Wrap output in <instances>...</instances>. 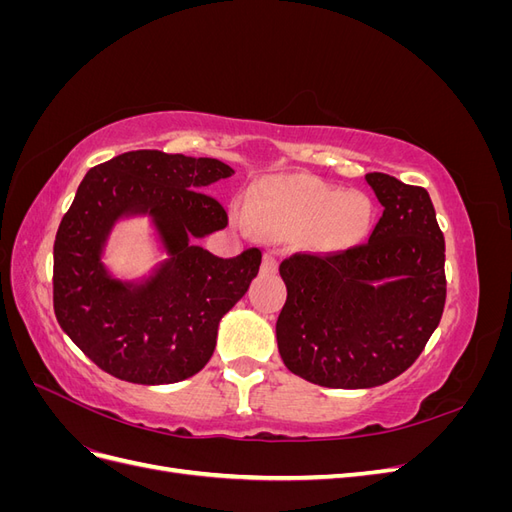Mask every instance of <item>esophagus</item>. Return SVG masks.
<instances>
[{
	"label": "esophagus",
	"instance_id": "34e87169",
	"mask_svg": "<svg viewBox=\"0 0 512 512\" xmlns=\"http://www.w3.org/2000/svg\"><path fill=\"white\" fill-rule=\"evenodd\" d=\"M277 265H280V262H277V256L273 252H267L265 258H262V267L260 269H262V273H275Z\"/></svg>",
	"mask_w": 512,
	"mask_h": 512
}]
</instances>
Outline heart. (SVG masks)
Returning a JSON list of instances; mask_svg holds the SVG:
<instances>
[{"label": "heart", "mask_w": 512, "mask_h": 512, "mask_svg": "<svg viewBox=\"0 0 512 512\" xmlns=\"http://www.w3.org/2000/svg\"><path fill=\"white\" fill-rule=\"evenodd\" d=\"M369 203L359 192H339L307 175L262 181L250 196V220L275 237L307 232L322 252H344L359 243L369 226Z\"/></svg>", "instance_id": "obj_1"}]
</instances>
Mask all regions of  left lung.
<instances>
[{
  "label": "left lung",
  "mask_w": 512,
  "mask_h": 512,
  "mask_svg": "<svg viewBox=\"0 0 512 512\" xmlns=\"http://www.w3.org/2000/svg\"><path fill=\"white\" fill-rule=\"evenodd\" d=\"M365 183L384 209L363 245L280 265L288 299L277 348L292 374L327 389H374L404 374L446 301L444 237L427 190L384 173Z\"/></svg>",
  "instance_id": "1"
}]
</instances>
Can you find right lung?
<instances>
[{"instance_id": "add662e5", "label": "right lung", "mask_w": 512, "mask_h": 512, "mask_svg": "<svg viewBox=\"0 0 512 512\" xmlns=\"http://www.w3.org/2000/svg\"><path fill=\"white\" fill-rule=\"evenodd\" d=\"M232 168L215 158L141 149L98 164L81 181L53 247L59 327L106 374L134 384H173L203 369L220 320L250 288L262 252L220 258L196 241L228 224L205 194ZM147 217L165 258L126 281L103 262L114 228Z\"/></svg>"}]
</instances>
